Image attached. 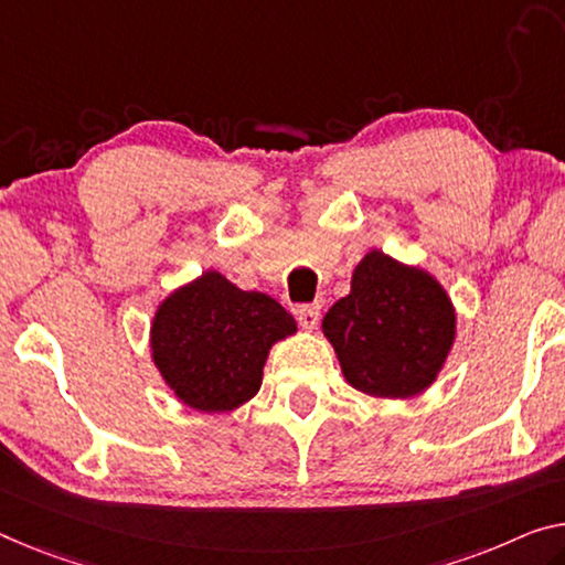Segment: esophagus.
Instances as JSON below:
<instances>
[{
    "mask_svg": "<svg viewBox=\"0 0 565 565\" xmlns=\"http://www.w3.org/2000/svg\"><path fill=\"white\" fill-rule=\"evenodd\" d=\"M320 320V306L318 302H310V306H300L298 308V323L300 328H306V331H312V328L318 326Z\"/></svg>",
    "mask_w": 565,
    "mask_h": 565,
    "instance_id": "obj_1",
    "label": "esophagus"
}]
</instances>
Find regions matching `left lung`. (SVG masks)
<instances>
[{"label": "left lung", "mask_w": 565, "mask_h": 565, "mask_svg": "<svg viewBox=\"0 0 565 565\" xmlns=\"http://www.w3.org/2000/svg\"><path fill=\"white\" fill-rule=\"evenodd\" d=\"M345 381L381 398H409L434 384L452 351L457 316L427 270L371 249L351 292L323 318Z\"/></svg>", "instance_id": "8db88e82"}]
</instances>
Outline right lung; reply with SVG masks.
Wrapping results in <instances>:
<instances>
[{
  "instance_id": "add662e5",
  "label": "right lung",
  "mask_w": 565,
  "mask_h": 565,
  "mask_svg": "<svg viewBox=\"0 0 565 565\" xmlns=\"http://www.w3.org/2000/svg\"><path fill=\"white\" fill-rule=\"evenodd\" d=\"M295 331V318L270 295L206 270L156 308L151 355L181 404L220 414L259 392L267 353Z\"/></svg>"
}]
</instances>
